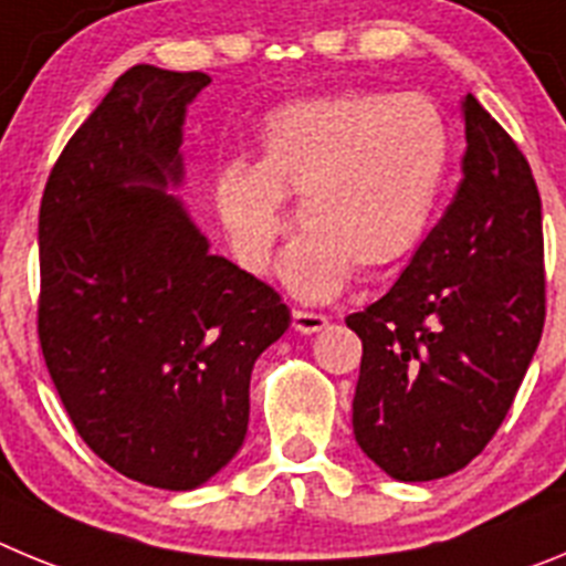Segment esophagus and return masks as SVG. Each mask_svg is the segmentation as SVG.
I'll use <instances>...</instances> for the list:
<instances>
[{"mask_svg": "<svg viewBox=\"0 0 566 566\" xmlns=\"http://www.w3.org/2000/svg\"><path fill=\"white\" fill-rule=\"evenodd\" d=\"M293 327L295 333L313 335L329 327V318L321 313H307V310H293Z\"/></svg>", "mask_w": 566, "mask_h": 566, "instance_id": "obj_1", "label": "esophagus"}]
</instances>
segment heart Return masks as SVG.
Here are the masks:
<instances>
[{
  "mask_svg": "<svg viewBox=\"0 0 566 566\" xmlns=\"http://www.w3.org/2000/svg\"><path fill=\"white\" fill-rule=\"evenodd\" d=\"M451 160L437 106L420 95L346 93L295 101L268 118L256 163L213 177V206L239 264L262 273L284 231V197L307 228L282 259L302 298H327L349 271L375 276L417 251Z\"/></svg>",
  "mask_w": 566,
  "mask_h": 566,
  "instance_id": "b5f03b06",
  "label": "heart"
}]
</instances>
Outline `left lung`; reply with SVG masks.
<instances>
[{"label":"left lung","mask_w":566,"mask_h":566,"mask_svg":"<svg viewBox=\"0 0 566 566\" xmlns=\"http://www.w3.org/2000/svg\"><path fill=\"white\" fill-rule=\"evenodd\" d=\"M462 180L389 293L346 327L364 344L360 451L400 482L465 468L513 406L544 329L542 200L485 106L462 98Z\"/></svg>","instance_id":"8db88e82"}]
</instances>
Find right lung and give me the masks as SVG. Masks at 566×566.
<instances>
[{"label": "right lung", "mask_w": 566, "mask_h": 566, "mask_svg": "<svg viewBox=\"0 0 566 566\" xmlns=\"http://www.w3.org/2000/svg\"><path fill=\"white\" fill-rule=\"evenodd\" d=\"M206 73L137 64L70 137L39 211V340L81 440L118 473L195 491L248 434L251 371L290 327L180 197Z\"/></svg>", "instance_id": "1"}]
</instances>
